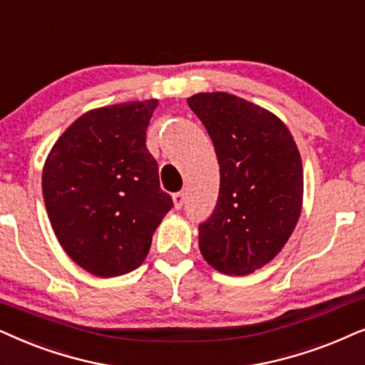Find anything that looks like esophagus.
I'll return each mask as SVG.
<instances>
[{
    "instance_id": "obj_1",
    "label": "esophagus",
    "mask_w": 365,
    "mask_h": 365,
    "mask_svg": "<svg viewBox=\"0 0 365 365\" xmlns=\"http://www.w3.org/2000/svg\"><path fill=\"white\" fill-rule=\"evenodd\" d=\"M173 201H174V207H176V210H181L184 205V192L173 194Z\"/></svg>"
}]
</instances>
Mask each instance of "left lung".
<instances>
[{
    "instance_id": "1",
    "label": "left lung",
    "mask_w": 365,
    "mask_h": 365,
    "mask_svg": "<svg viewBox=\"0 0 365 365\" xmlns=\"http://www.w3.org/2000/svg\"><path fill=\"white\" fill-rule=\"evenodd\" d=\"M215 145L220 197L200 226V252L226 275H250L287 245L304 205V168L280 117L226 92L187 98Z\"/></svg>"
}]
</instances>
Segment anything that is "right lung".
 <instances>
[{"label": "right lung", "instance_id": "add662e5", "mask_svg": "<svg viewBox=\"0 0 365 365\" xmlns=\"http://www.w3.org/2000/svg\"><path fill=\"white\" fill-rule=\"evenodd\" d=\"M158 106V98H148L92 108L45 159L41 189L51 228L65 253L96 277L139 268L173 206L145 148Z\"/></svg>", "mask_w": 365, "mask_h": 365}]
</instances>
